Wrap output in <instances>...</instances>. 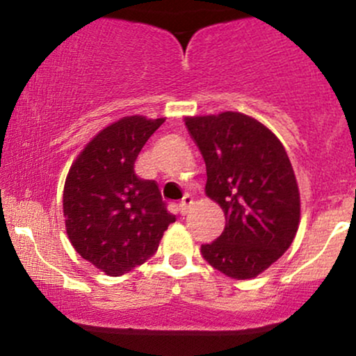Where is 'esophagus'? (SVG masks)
<instances>
[{
    "label": "esophagus",
    "mask_w": 356,
    "mask_h": 356,
    "mask_svg": "<svg viewBox=\"0 0 356 356\" xmlns=\"http://www.w3.org/2000/svg\"><path fill=\"white\" fill-rule=\"evenodd\" d=\"M192 204H194V199H192L189 194L184 195V199L181 201V204H179V211H181V214H182V216L189 214V212H191V207H192Z\"/></svg>",
    "instance_id": "obj_1"
}]
</instances>
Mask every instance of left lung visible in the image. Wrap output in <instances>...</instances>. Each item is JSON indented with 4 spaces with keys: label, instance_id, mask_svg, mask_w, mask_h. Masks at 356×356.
Wrapping results in <instances>:
<instances>
[{
    "label": "left lung",
    "instance_id": "1",
    "mask_svg": "<svg viewBox=\"0 0 356 356\" xmlns=\"http://www.w3.org/2000/svg\"><path fill=\"white\" fill-rule=\"evenodd\" d=\"M206 162V195L226 218L222 234L202 244L204 259L232 280H251L291 246L300 226V189L283 144L241 112L186 117Z\"/></svg>",
    "mask_w": 356,
    "mask_h": 356
}]
</instances>
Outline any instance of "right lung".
<instances>
[{
	"label": "right lung",
	"instance_id": "1",
	"mask_svg": "<svg viewBox=\"0 0 356 356\" xmlns=\"http://www.w3.org/2000/svg\"><path fill=\"white\" fill-rule=\"evenodd\" d=\"M165 118L122 117L100 130L73 161L63 189V216L75 251L108 276H122L157 251L175 216L155 181L134 164Z\"/></svg>",
	"mask_w": 356,
	"mask_h": 356
}]
</instances>
